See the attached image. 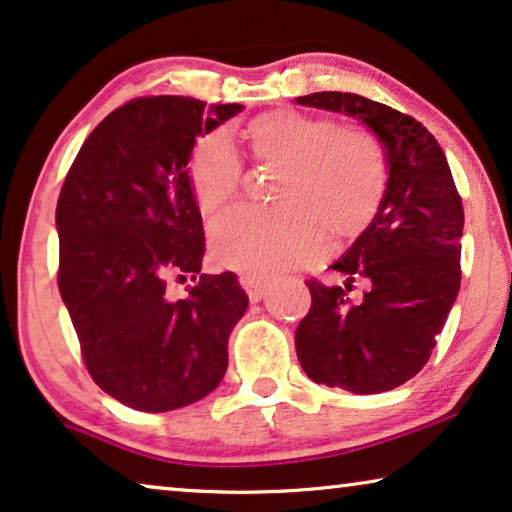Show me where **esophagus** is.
I'll use <instances>...</instances> for the list:
<instances>
[{
	"instance_id": "esophagus-1",
	"label": "esophagus",
	"mask_w": 512,
	"mask_h": 512,
	"mask_svg": "<svg viewBox=\"0 0 512 512\" xmlns=\"http://www.w3.org/2000/svg\"><path fill=\"white\" fill-rule=\"evenodd\" d=\"M240 286L247 291L251 302H258L263 298V288H265V279L256 277V274H242L240 277Z\"/></svg>"
}]
</instances>
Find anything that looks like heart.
Returning a JSON list of instances; mask_svg holds the SVG:
<instances>
[{
    "instance_id": "1",
    "label": "heart",
    "mask_w": 512,
    "mask_h": 512,
    "mask_svg": "<svg viewBox=\"0 0 512 512\" xmlns=\"http://www.w3.org/2000/svg\"><path fill=\"white\" fill-rule=\"evenodd\" d=\"M240 140L256 164L279 170L272 212H240L212 231L221 268L274 274L314 263L328 235L353 240L367 231L385 191V154L365 129H339L330 117L270 110L247 122ZM189 191L205 221H217L240 196L242 173L221 136L203 138L187 166Z\"/></svg>"
}]
</instances>
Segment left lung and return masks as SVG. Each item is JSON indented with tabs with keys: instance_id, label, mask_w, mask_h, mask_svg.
Returning a JSON list of instances; mask_svg holds the SVG:
<instances>
[{
	"instance_id": "obj_1",
	"label": "left lung",
	"mask_w": 512,
	"mask_h": 512,
	"mask_svg": "<svg viewBox=\"0 0 512 512\" xmlns=\"http://www.w3.org/2000/svg\"><path fill=\"white\" fill-rule=\"evenodd\" d=\"M300 106L344 113L374 133L385 191L367 231L330 268L344 286L307 281L311 309L295 351L311 381L374 395L413 379L432 355L459 293L464 210L441 145L413 117L346 92H316ZM368 291L360 303L345 295Z\"/></svg>"
}]
</instances>
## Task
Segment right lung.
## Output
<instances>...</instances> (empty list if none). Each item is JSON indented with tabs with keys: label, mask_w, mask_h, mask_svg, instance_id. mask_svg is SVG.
<instances>
[{
	"label": "right lung",
	"mask_w": 512,
	"mask_h": 512,
	"mask_svg": "<svg viewBox=\"0 0 512 512\" xmlns=\"http://www.w3.org/2000/svg\"><path fill=\"white\" fill-rule=\"evenodd\" d=\"M242 110L189 96L124 103L87 136L59 194V293L94 383L136 411L182 409L226 374L249 298L233 272L201 274L187 166L196 138ZM170 271L202 279L173 301Z\"/></svg>",
	"instance_id": "1"
}]
</instances>
